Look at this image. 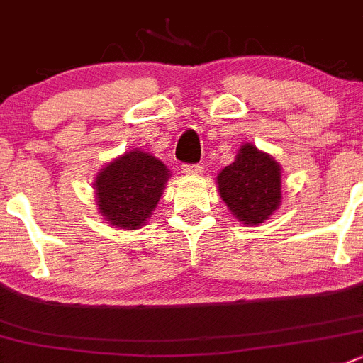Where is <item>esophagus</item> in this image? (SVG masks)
<instances>
[{
    "label": "esophagus",
    "mask_w": 363,
    "mask_h": 363,
    "mask_svg": "<svg viewBox=\"0 0 363 363\" xmlns=\"http://www.w3.org/2000/svg\"><path fill=\"white\" fill-rule=\"evenodd\" d=\"M184 172L187 176H199L203 174V167L199 164H189L184 165Z\"/></svg>",
    "instance_id": "1"
}]
</instances>
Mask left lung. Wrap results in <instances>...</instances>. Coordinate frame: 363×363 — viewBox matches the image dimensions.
Returning a JSON list of instances; mask_svg holds the SVG:
<instances>
[{
	"mask_svg": "<svg viewBox=\"0 0 363 363\" xmlns=\"http://www.w3.org/2000/svg\"><path fill=\"white\" fill-rule=\"evenodd\" d=\"M216 184L233 217L247 226L265 223L281 205V165L251 143L240 146Z\"/></svg>",
	"mask_w": 363,
	"mask_h": 363,
	"instance_id": "1",
	"label": "left lung"
}]
</instances>
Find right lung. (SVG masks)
Listing matches in <instances>:
<instances>
[{"mask_svg":"<svg viewBox=\"0 0 363 363\" xmlns=\"http://www.w3.org/2000/svg\"><path fill=\"white\" fill-rule=\"evenodd\" d=\"M169 178L167 165L151 153L124 151L96 174L98 212L119 230H139L153 216Z\"/></svg>","mask_w":363,"mask_h":363,"instance_id":"add662e5","label":"right lung"}]
</instances>
